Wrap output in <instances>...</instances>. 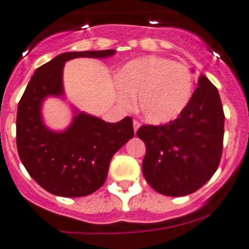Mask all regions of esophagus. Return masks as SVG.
I'll return each instance as SVG.
<instances>
[{"label": "esophagus", "mask_w": 249, "mask_h": 249, "mask_svg": "<svg viewBox=\"0 0 249 249\" xmlns=\"http://www.w3.org/2000/svg\"><path fill=\"white\" fill-rule=\"evenodd\" d=\"M132 124H134V132H135V134H136V132H137V130L140 129L141 124H140L139 122H137V120H134V123H132Z\"/></svg>", "instance_id": "obj_1"}]
</instances>
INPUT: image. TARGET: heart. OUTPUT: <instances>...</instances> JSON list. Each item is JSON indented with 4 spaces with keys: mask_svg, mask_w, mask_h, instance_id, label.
<instances>
[{
    "mask_svg": "<svg viewBox=\"0 0 249 249\" xmlns=\"http://www.w3.org/2000/svg\"><path fill=\"white\" fill-rule=\"evenodd\" d=\"M118 100L137 106L145 122L164 125L180 117L194 94L193 74L184 65L165 57L143 56L126 62L117 72Z\"/></svg>",
    "mask_w": 249,
    "mask_h": 249,
    "instance_id": "1",
    "label": "heart"
}]
</instances>
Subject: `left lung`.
I'll use <instances>...</instances> for the list:
<instances>
[{"label": "left lung", "mask_w": 249, "mask_h": 249, "mask_svg": "<svg viewBox=\"0 0 249 249\" xmlns=\"http://www.w3.org/2000/svg\"><path fill=\"white\" fill-rule=\"evenodd\" d=\"M187 109L161 126L143 125L142 172L148 184L166 196L196 192L217 171L222 158L224 112L217 88L200 74Z\"/></svg>", "instance_id": "8db88e82"}]
</instances>
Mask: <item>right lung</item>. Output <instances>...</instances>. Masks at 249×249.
Instances as JSON below:
<instances>
[{
	"label": "right lung",
	"instance_id": "1",
	"mask_svg": "<svg viewBox=\"0 0 249 249\" xmlns=\"http://www.w3.org/2000/svg\"><path fill=\"white\" fill-rule=\"evenodd\" d=\"M115 50L69 52L35 71L18 106L17 147L29 175L50 194L79 197L102 187L113 155L134 137L132 119L118 123L80 112L72 106V122L65 130L44 123L42 107L48 97L65 100L64 66L76 57L106 59Z\"/></svg>",
	"mask_w": 249,
	"mask_h": 249
}]
</instances>
